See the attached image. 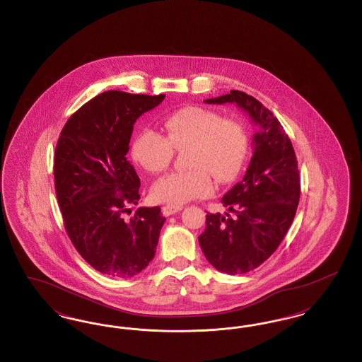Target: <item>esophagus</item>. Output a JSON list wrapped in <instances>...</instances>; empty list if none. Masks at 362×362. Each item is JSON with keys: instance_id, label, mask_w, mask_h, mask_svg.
Instances as JSON below:
<instances>
[{"instance_id": "esophagus-1", "label": "esophagus", "mask_w": 362, "mask_h": 362, "mask_svg": "<svg viewBox=\"0 0 362 362\" xmlns=\"http://www.w3.org/2000/svg\"><path fill=\"white\" fill-rule=\"evenodd\" d=\"M183 207L182 206H173V205H165V206H163V214L164 216H173L175 213H177V211H180Z\"/></svg>"}]
</instances>
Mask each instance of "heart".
Masks as SVG:
<instances>
[{
  "label": "heart",
  "mask_w": 362,
  "mask_h": 362,
  "mask_svg": "<svg viewBox=\"0 0 362 362\" xmlns=\"http://www.w3.org/2000/svg\"><path fill=\"white\" fill-rule=\"evenodd\" d=\"M163 126L165 136L152 129L138 133L132 145L134 161L146 173H160L170 167L173 151L187 149L189 170L158 179L152 187L157 202L182 206L211 195L216 189L213 176L226 183L240 173L248 153V137L239 122L202 107H185L167 117Z\"/></svg>",
  "instance_id": "obj_1"
}]
</instances>
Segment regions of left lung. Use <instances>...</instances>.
<instances>
[{
  "label": "left lung",
  "mask_w": 362,
  "mask_h": 362,
  "mask_svg": "<svg viewBox=\"0 0 362 362\" xmlns=\"http://www.w3.org/2000/svg\"><path fill=\"white\" fill-rule=\"evenodd\" d=\"M205 103H235L258 126L244 177L221 199L233 216L207 213L206 228L198 238L213 267L244 274L274 254L292 225L300 201L297 158L282 124L255 98L230 90Z\"/></svg>",
  "instance_id": "8db88e82"
}]
</instances>
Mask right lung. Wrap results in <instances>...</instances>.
I'll list each match as a JSON object with an SVG mask.
<instances>
[{"label":"right lung","instance_id":"right-lung-1","mask_svg":"<svg viewBox=\"0 0 362 362\" xmlns=\"http://www.w3.org/2000/svg\"><path fill=\"white\" fill-rule=\"evenodd\" d=\"M165 95L107 90L80 107L65 123L55 148L54 183L70 241L98 272L137 276L155 258L160 207H139V177L126 158L133 124Z\"/></svg>","mask_w":362,"mask_h":362}]
</instances>
